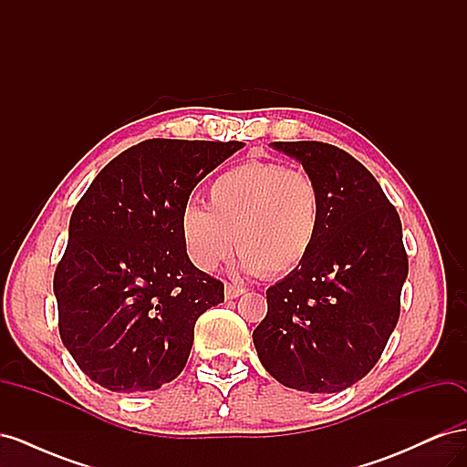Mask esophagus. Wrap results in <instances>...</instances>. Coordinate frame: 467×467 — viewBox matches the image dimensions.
<instances>
[{"label":"esophagus","instance_id":"34e87169","mask_svg":"<svg viewBox=\"0 0 467 467\" xmlns=\"http://www.w3.org/2000/svg\"><path fill=\"white\" fill-rule=\"evenodd\" d=\"M242 294H245V288L235 286V285H225V298H228V300L239 298Z\"/></svg>","mask_w":467,"mask_h":467}]
</instances>
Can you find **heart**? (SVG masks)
I'll return each instance as SVG.
<instances>
[{"label":"heart","mask_w":467,"mask_h":467,"mask_svg":"<svg viewBox=\"0 0 467 467\" xmlns=\"http://www.w3.org/2000/svg\"><path fill=\"white\" fill-rule=\"evenodd\" d=\"M321 225L323 191L312 173L245 161L210 182L206 210L185 208L181 237L201 271H214L230 255L234 237L245 271L278 278L312 255Z\"/></svg>","instance_id":"b5f03b06"}]
</instances>
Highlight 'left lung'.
Masks as SVG:
<instances>
[{"label":"left lung","mask_w":467,"mask_h":467,"mask_svg":"<svg viewBox=\"0 0 467 467\" xmlns=\"http://www.w3.org/2000/svg\"><path fill=\"white\" fill-rule=\"evenodd\" d=\"M273 146L317 179L323 225L312 255L266 290L253 343L282 386L335 393L374 368L398 325L409 271L401 220L345 150L314 140Z\"/></svg>","instance_id":"left-lung-1"}]
</instances>
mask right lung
Returning <instances> with one entry per match:
<instances>
[{
	"label": "right lung",
	"mask_w": 467,
	"mask_h": 467,
	"mask_svg": "<svg viewBox=\"0 0 467 467\" xmlns=\"http://www.w3.org/2000/svg\"><path fill=\"white\" fill-rule=\"evenodd\" d=\"M242 146L144 140L76 204L54 294L62 343L95 384L151 391L185 368L194 323L223 302V282L191 263L181 216L192 189Z\"/></svg>",
	"instance_id": "1"
}]
</instances>
